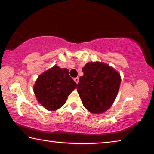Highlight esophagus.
Masks as SVG:
<instances>
[{
	"instance_id": "obj_1",
	"label": "esophagus",
	"mask_w": 154,
	"mask_h": 154,
	"mask_svg": "<svg viewBox=\"0 0 154 154\" xmlns=\"http://www.w3.org/2000/svg\"><path fill=\"white\" fill-rule=\"evenodd\" d=\"M79 77L74 78V81L76 82V84H78V82H79Z\"/></svg>"
}]
</instances>
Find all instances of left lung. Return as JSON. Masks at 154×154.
I'll return each instance as SVG.
<instances>
[{
	"label": "left lung",
	"mask_w": 154,
	"mask_h": 154,
	"mask_svg": "<svg viewBox=\"0 0 154 154\" xmlns=\"http://www.w3.org/2000/svg\"><path fill=\"white\" fill-rule=\"evenodd\" d=\"M77 92L84 106L94 114L103 113L115 100L121 84L120 75L103 63H88L82 68Z\"/></svg>",
	"instance_id": "8db88e82"
}]
</instances>
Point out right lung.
Instances as JSON below:
<instances>
[{
    "label": "right lung",
    "instance_id": "right-lung-1",
    "mask_svg": "<svg viewBox=\"0 0 154 154\" xmlns=\"http://www.w3.org/2000/svg\"><path fill=\"white\" fill-rule=\"evenodd\" d=\"M76 87L67 68L55 66L38 77L33 91L39 103L48 110L53 111L64 106Z\"/></svg>",
    "mask_w": 154,
    "mask_h": 154
}]
</instances>
